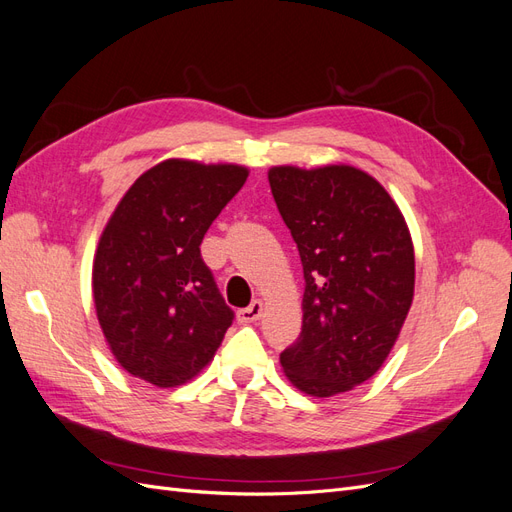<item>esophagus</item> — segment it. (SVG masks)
Segmentation results:
<instances>
[{"label":"esophagus","instance_id":"obj_1","mask_svg":"<svg viewBox=\"0 0 512 512\" xmlns=\"http://www.w3.org/2000/svg\"><path fill=\"white\" fill-rule=\"evenodd\" d=\"M260 316H262V301H260V299L252 301L250 305L239 309V312H237V320L243 322V324L256 322V320H260Z\"/></svg>","mask_w":512,"mask_h":512}]
</instances>
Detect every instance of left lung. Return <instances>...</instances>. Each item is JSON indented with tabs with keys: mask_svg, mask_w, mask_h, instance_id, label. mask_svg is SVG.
<instances>
[{
	"mask_svg": "<svg viewBox=\"0 0 512 512\" xmlns=\"http://www.w3.org/2000/svg\"><path fill=\"white\" fill-rule=\"evenodd\" d=\"M269 183L299 247L303 329L280 361L312 397L346 393L389 356L414 297V247L382 185L352 166H275Z\"/></svg>",
	"mask_w": 512,
	"mask_h": 512,
	"instance_id": "8db88e82",
	"label": "left lung"
}]
</instances>
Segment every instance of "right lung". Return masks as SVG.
<instances>
[{
  "mask_svg": "<svg viewBox=\"0 0 512 512\" xmlns=\"http://www.w3.org/2000/svg\"><path fill=\"white\" fill-rule=\"evenodd\" d=\"M247 179L235 164L166 160L134 181L94 260V301L115 359L132 376L179 386L235 320L200 256L205 232Z\"/></svg>",
  "mask_w": 512,
  "mask_h": 512,
  "instance_id": "obj_1",
  "label": "right lung"
}]
</instances>
